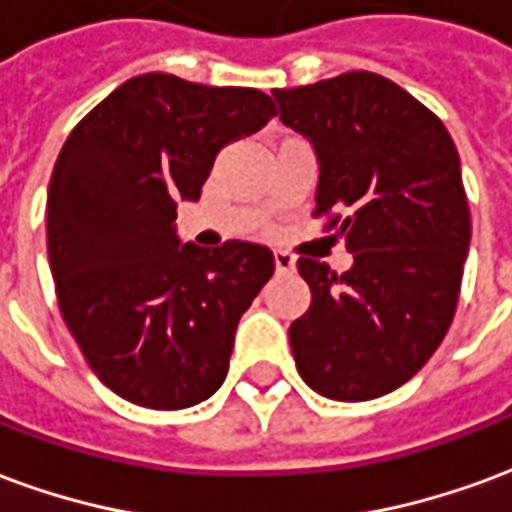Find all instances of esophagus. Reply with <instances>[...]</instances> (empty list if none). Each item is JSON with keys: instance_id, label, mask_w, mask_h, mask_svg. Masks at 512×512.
I'll use <instances>...</instances> for the list:
<instances>
[{"instance_id": "obj_1", "label": "esophagus", "mask_w": 512, "mask_h": 512, "mask_svg": "<svg viewBox=\"0 0 512 512\" xmlns=\"http://www.w3.org/2000/svg\"><path fill=\"white\" fill-rule=\"evenodd\" d=\"M274 263H277V271H293L296 268V257L285 252V249H277L274 252Z\"/></svg>"}]
</instances>
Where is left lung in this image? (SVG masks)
<instances>
[{"instance_id": "obj_1", "label": "left lung", "mask_w": 512, "mask_h": 512, "mask_svg": "<svg viewBox=\"0 0 512 512\" xmlns=\"http://www.w3.org/2000/svg\"><path fill=\"white\" fill-rule=\"evenodd\" d=\"M274 98L312 145L318 213L348 211L340 235L354 255L340 277L299 257L312 301L290 323L293 359L318 395L373 400L417 376L450 329L472 238L461 158L439 117L378 73Z\"/></svg>"}]
</instances>
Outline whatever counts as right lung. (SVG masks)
Here are the masks:
<instances>
[{
    "label": "right lung",
    "mask_w": 512,
    "mask_h": 512,
    "mask_svg": "<svg viewBox=\"0 0 512 512\" xmlns=\"http://www.w3.org/2000/svg\"><path fill=\"white\" fill-rule=\"evenodd\" d=\"M277 106L252 87L142 73L65 139L46 205L62 318L95 376L136 406L189 408L222 386L235 326L274 274L268 246L183 244L219 150Z\"/></svg>",
    "instance_id": "add662e5"
}]
</instances>
